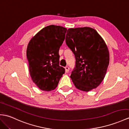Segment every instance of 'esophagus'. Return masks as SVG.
Masks as SVG:
<instances>
[{
  "instance_id": "1",
  "label": "esophagus",
  "mask_w": 129,
  "mask_h": 129,
  "mask_svg": "<svg viewBox=\"0 0 129 129\" xmlns=\"http://www.w3.org/2000/svg\"><path fill=\"white\" fill-rule=\"evenodd\" d=\"M65 72H66V73H68V72L69 71V68L68 67H65Z\"/></svg>"
}]
</instances>
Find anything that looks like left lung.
Listing matches in <instances>:
<instances>
[{
    "mask_svg": "<svg viewBox=\"0 0 129 129\" xmlns=\"http://www.w3.org/2000/svg\"><path fill=\"white\" fill-rule=\"evenodd\" d=\"M66 44L76 61L70 78L76 87L88 92L101 84L109 63V53L103 38L94 29L85 27L68 29Z\"/></svg>",
    "mask_w": 129,
    "mask_h": 129,
    "instance_id": "obj_1",
    "label": "left lung"
}]
</instances>
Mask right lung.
Masks as SVG:
<instances>
[{
  "label": "right lung",
  "mask_w": 129,
  "mask_h": 129,
  "mask_svg": "<svg viewBox=\"0 0 129 129\" xmlns=\"http://www.w3.org/2000/svg\"><path fill=\"white\" fill-rule=\"evenodd\" d=\"M67 29L49 25L38 32L26 51L32 80L41 90L49 91L57 87L65 69L59 65V50Z\"/></svg>",
  "instance_id": "1"
}]
</instances>
